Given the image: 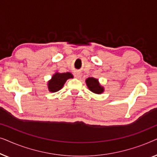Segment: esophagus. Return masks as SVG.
Wrapping results in <instances>:
<instances>
[{"instance_id": "34e87169", "label": "esophagus", "mask_w": 157, "mask_h": 157, "mask_svg": "<svg viewBox=\"0 0 157 157\" xmlns=\"http://www.w3.org/2000/svg\"><path fill=\"white\" fill-rule=\"evenodd\" d=\"M74 76L76 77V78H80L81 76V73L78 72V71L75 72V73H74Z\"/></svg>"}]
</instances>
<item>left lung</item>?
<instances>
[{
	"label": "left lung",
	"instance_id": "left-lung-1",
	"mask_svg": "<svg viewBox=\"0 0 157 157\" xmlns=\"http://www.w3.org/2000/svg\"><path fill=\"white\" fill-rule=\"evenodd\" d=\"M86 84L88 89L91 92L96 94H101L104 91V87L100 84L99 81L97 78L89 77L86 79Z\"/></svg>",
	"mask_w": 157,
	"mask_h": 157
}]
</instances>
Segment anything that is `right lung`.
I'll return each instance as SVG.
<instances>
[{
    "mask_svg": "<svg viewBox=\"0 0 157 157\" xmlns=\"http://www.w3.org/2000/svg\"><path fill=\"white\" fill-rule=\"evenodd\" d=\"M74 76L70 72L66 73H59L56 72L53 75L51 78L48 81L47 86H48V91L51 93L59 91L63 87L66 81L69 78H73Z\"/></svg>",
    "mask_w": 157,
    "mask_h": 157,
    "instance_id": "add662e5",
    "label": "right lung"
}]
</instances>
